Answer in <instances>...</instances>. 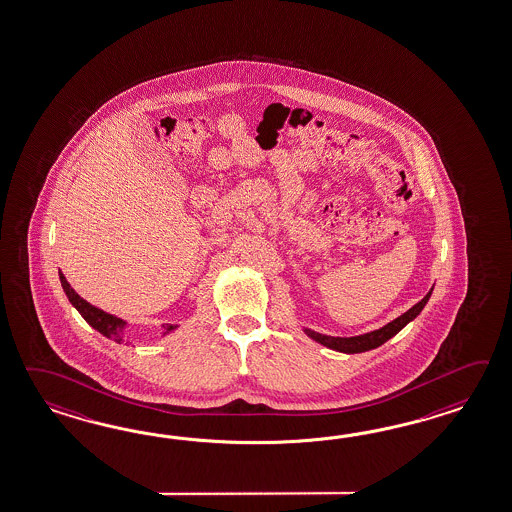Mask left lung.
<instances>
[{
    "mask_svg": "<svg viewBox=\"0 0 512 512\" xmlns=\"http://www.w3.org/2000/svg\"><path fill=\"white\" fill-rule=\"evenodd\" d=\"M429 296H431V292H427V296H425L424 300L418 301L414 307H411L407 312H403L399 318L392 320L390 324L381 327V329H377V331H372V333H366V335L349 338L327 337V335L314 333V331H309V329H307V335L314 338L316 342L324 344L327 348L344 351V353H361V351H368V349H374L377 348V346H381V344H385L388 338L394 337L398 331H401L405 325L411 322L412 318H416V316L420 314V311L424 309L425 303L429 300Z\"/></svg>",
    "mask_w": 512,
    "mask_h": 512,
    "instance_id": "8db88e82",
    "label": "left lung"
}]
</instances>
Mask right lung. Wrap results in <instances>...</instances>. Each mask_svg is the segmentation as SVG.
I'll return each instance as SVG.
<instances>
[{"instance_id":"right-lung-1","label":"right lung","mask_w":512,"mask_h":512,"mask_svg":"<svg viewBox=\"0 0 512 512\" xmlns=\"http://www.w3.org/2000/svg\"><path fill=\"white\" fill-rule=\"evenodd\" d=\"M59 277H61V285H63L68 300L79 311V314L87 320L88 324L92 325L96 331H100L101 335L120 342L122 340V329H124L125 325L124 320L116 318L113 314H107V312H103L101 309H96L94 305H90L81 296H77V292H74V288L70 287V283L66 281V277L63 274H59ZM164 329L172 331V329H175V325L166 324Z\"/></svg>"}]
</instances>
